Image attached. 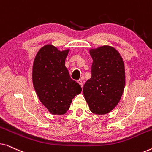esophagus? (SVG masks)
<instances>
[{
    "mask_svg": "<svg viewBox=\"0 0 152 152\" xmlns=\"http://www.w3.org/2000/svg\"><path fill=\"white\" fill-rule=\"evenodd\" d=\"M77 82L79 83V84H80V85L81 86V87H83V83H82V81L81 80H77Z\"/></svg>",
    "mask_w": 152,
    "mask_h": 152,
    "instance_id": "esophagus-1",
    "label": "esophagus"
}]
</instances>
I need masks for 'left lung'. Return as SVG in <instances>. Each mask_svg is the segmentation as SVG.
Returning a JSON list of instances; mask_svg holds the SVG:
<instances>
[{"label": "left lung", "instance_id": "left-lung-1", "mask_svg": "<svg viewBox=\"0 0 152 152\" xmlns=\"http://www.w3.org/2000/svg\"><path fill=\"white\" fill-rule=\"evenodd\" d=\"M93 60L91 77L86 81L83 93L91 111L98 115L109 113L121 99L125 86V70L117 50L109 45L91 49Z\"/></svg>", "mask_w": 152, "mask_h": 152}]
</instances>
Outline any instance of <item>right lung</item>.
<instances>
[{"label":"right lung","mask_w":152,"mask_h":152,"mask_svg":"<svg viewBox=\"0 0 152 152\" xmlns=\"http://www.w3.org/2000/svg\"><path fill=\"white\" fill-rule=\"evenodd\" d=\"M69 50L60 51L53 45H45L37 53L33 63V86L41 102L53 115L65 114L72 99L82 91L65 66Z\"/></svg>","instance_id":"obj_1"}]
</instances>
